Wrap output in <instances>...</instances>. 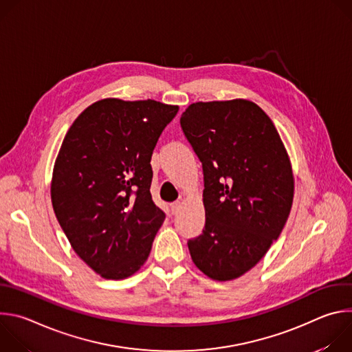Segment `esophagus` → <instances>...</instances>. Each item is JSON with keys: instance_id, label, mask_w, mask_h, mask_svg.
Wrapping results in <instances>:
<instances>
[{"instance_id": "esophagus-1", "label": "esophagus", "mask_w": 352, "mask_h": 352, "mask_svg": "<svg viewBox=\"0 0 352 352\" xmlns=\"http://www.w3.org/2000/svg\"><path fill=\"white\" fill-rule=\"evenodd\" d=\"M181 202H174V204H171V213L173 214H178L179 213V210H181Z\"/></svg>"}]
</instances>
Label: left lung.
I'll use <instances>...</instances> for the list:
<instances>
[{"label":"left lung","mask_w":352,"mask_h":352,"mask_svg":"<svg viewBox=\"0 0 352 352\" xmlns=\"http://www.w3.org/2000/svg\"><path fill=\"white\" fill-rule=\"evenodd\" d=\"M182 131L204 167V234L188 242L216 281L249 272L281 234L294 199L287 148L269 116L246 98L192 103Z\"/></svg>","instance_id":"left-lung-1"}]
</instances>
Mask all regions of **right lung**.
<instances>
[{
	"label": "right lung",
	"mask_w": 352,
	"mask_h": 352,
	"mask_svg": "<svg viewBox=\"0 0 352 352\" xmlns=\"http://www.w3.org/2000/svg\"><path fill=\"white\" fill-rule=\"evenodd\" d=\"M178 110L152 98H102L63 140L50 189L53 209L75 254L103 278L136 273L164 221L150 195V159Z\"/></svg>",
	"instance_id": "1"
}]
</instances>
